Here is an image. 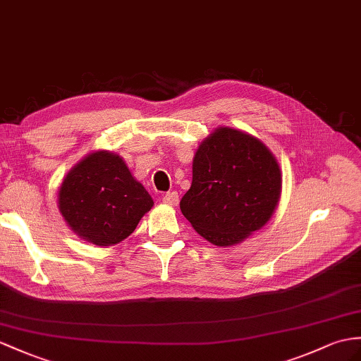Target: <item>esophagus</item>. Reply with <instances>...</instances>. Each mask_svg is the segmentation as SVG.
<instances>
[{"label": "esophagus", "instance_id": "34e87169", "mask_svg": "<svg viewBox=\"0 0 361 361\" xmlns=\"http://www.w3.org/2000/svg\"><path fill=\"white\" fill-rule=\"evenodd\" d=\"M162 200H164V204L174 207V205L179 204V195L176 191H170V192H166Z\"/></svg>", "mask_w": 361, "mask_h": 361}]
</instances>
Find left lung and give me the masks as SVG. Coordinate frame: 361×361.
Segmentation results:
<instances>
[{
  "label": "left lung",
  "instance_id": "obj_1",
  "mask_svg": "<svg viewBox=\"0 0 361 361\" xmlns=\"http://www.w3.org/2000/svg\"><path fill=\"white\" fill-rule=\"evenodd\" d=\"M280 191L282 173L268 147L245 131L219 127L197 148L180 211L208 242L233 247L269 221Z\"/></svg>",
  "mask_w": 361,
  "mask_h": 361
}]
</instances>
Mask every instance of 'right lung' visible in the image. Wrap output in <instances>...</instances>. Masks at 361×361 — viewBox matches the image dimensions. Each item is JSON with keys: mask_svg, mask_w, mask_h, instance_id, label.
<instances>
[{"mask_svg": "<svg viewBox=\"0 0 361 361\" xmlns=\"http://www.w3.org/2000/svg\"><path fill=\"white\" fill-rule=\"evenodd\" d=\"M153 204L122 157L105 150L93 152L78 162L58 192V207L67 225L98 247H111L127 239Z\"/></svg>", "mask_w": 361, "mask_h": 361, "instance_id": "right-lung-1", "label": "right lung"}]
</instances>
